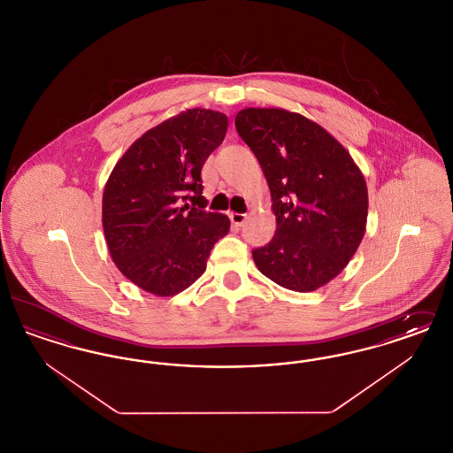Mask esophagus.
<instances>
[{"mask_svg": "<svg viewBox=\"0 0 453 453\" xmlns=\"http://www.w3.org/2000/svg\"><path fill=\"white\" fill-rule=\"evenodd\" d=\"M229 217H231V222H233L234 226H237V227H241V226L246 222V219H248L246 214H237V212H233Z\"/></svg>", "mask_w": 453, "mask_h": 453, "instance_id": "obj_1", "label": "esophagus"}]
</instances>
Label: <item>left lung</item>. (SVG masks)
I'll return each mask as SVG.
<instances>
[{"instance_id": "8db88e82", "label": "left lung", "mask_w": 453, "mask_h": 453, "mask_svg": "<svg viewBox=\"0 0 453 453\" xmlns=\"http://www.w3.org/2000/svg\"><path fill=\"white\" fill-rule=\"evenodd\" d=\"M239 137L250 146L272 194L273 239L253 250L259 272L296 292L333 280L365 234L364 174L316 122L283 108H244Z\"/></svg>"}]
</instances>
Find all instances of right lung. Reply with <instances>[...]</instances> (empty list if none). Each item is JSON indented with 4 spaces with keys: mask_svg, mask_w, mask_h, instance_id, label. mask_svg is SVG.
Listing matches in <instances>:
<instances>
[{
    "mask_svg": "<svg viewBox=\"0 0 453 453\" xmlns=\"http://www.w3.org/2000/svg\"><path fill=\"white\" fill-rule=\"evenodd\" d=\"M226 132L220 111H181L142 134L110 174L102 207L108 251L142 290L159 297L185 290L227 234V216L205 211L200 176Z\"/></svg>",
    "mask_w": 453,
    "mask_h": 453,
    "instance_id": "obj_1",
    "label": "right lung"
}]
</instances>
